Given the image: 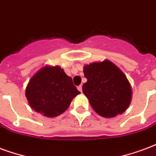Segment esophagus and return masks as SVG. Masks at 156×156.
<instances>
[{
  "mask_svg": "<svg viewBox=\"0 0 156 156\" xmlns=\"http://www.w3.org/2000/svg\"><path fill=\"white\" fill-rule=\"evenodd\" d=\"M78 90L79 91V92H81V93H83V86L82 85H80V86H78Z\"/></svg>",
  "mask_w": 156,
  "mask_h": 156,
  "instance_id": "obj_1",
  "label": "esophagus"
}]
</instances>
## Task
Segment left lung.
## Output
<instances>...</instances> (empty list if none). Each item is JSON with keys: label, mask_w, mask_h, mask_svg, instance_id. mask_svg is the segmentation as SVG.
Here are the masks:
<instances>
[{"label": "left lung", "mask_w": 156, "mask_h": 156, "mask_svg": "<svg viewBox=\"0 0 156 156\" xmlns=\"http://www.w3.org/2000/svg\"><path fill=\"white\" fill-rule=\"evenodd\" d=\"M87 83L83 92L97 113L106 118L121 115L131 104L132 90L124 73L110 60L93 62L83 67Z\"/></svg>", "instance_id": "1"}]
</instances>
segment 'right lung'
I'll use <instances>...</instances> for the list:
<instances>
[{
  "label": "right lung",
  "mask_w": 156,
  "mask_h": 156,
  "mask_svg": "<svg viewBox=\"0 0 156 156\" xmlns=\"http://www.w3.org/2000/svg\"><path fill=\"white\" fill-rule=\"evenodd\" d=\"M80 94L69 77L59 66L45 65L30 79L25 97L29 105L46 117H55L69 108L75 97Z\"/></svg>",
  "instance_id": "right-lung-1"
}]
</instances>
